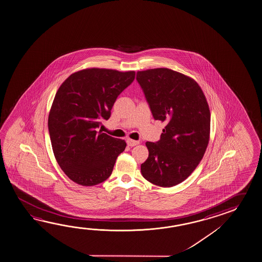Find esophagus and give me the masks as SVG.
<instances>
[{"instance_id": "1", "label": "esophagus", "mask_w": 262, "mask_h": 262, "mask_svg": "<svg viewBox=\"0 0 262 262\" xmlns=\"http://www.w3.org/2000/svg\"><path fill=\"white\" fill-rule=\"evenodd\" d=\"M127 144H128V146H135V145H137L139 144L138 141H134V140H132V139H127Z\"/></svg>"}]
</instances>
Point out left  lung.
Here are the masks:
<instances>
[{
	"mask_svg": "<svg viewBox=\"0 0 262 262\" xmlns=\"http://www.w3.org/2000/svg\"><path fill=\"white\" fill-rule=\"evenodd\" d=\"M136 79L156 120L167 125L160 140L145 143L148 158L141 165L143 178L171 187L193 172L206 152L210 112L193 79L168 69L138 71Z\"/></svg>",
	"mask_w": 262,
	"mask_h": 262,
	"instance_id": "1",
	"label": "left lung"
}]
</instances>
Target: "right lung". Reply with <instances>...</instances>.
Listing matches in <instances>:
<instances>
[{
  "instance_id": "add662e5",
  "label": "right lung",
  "mask_w": 262,
  "mask_h": 262,
  "mask_svg": "<svg viewBox=\"0 0 262 262\" xmlns=\"http://www.w3.org/2000/svg\"><path fill=\"white\" fill-rule=\"evenodd\" d=\"M134 71L88 69L70 75L55 94L48 118L53 151L64 174L78 184L103 183L126 143L98 132Z\"/></svg>"
}]
</instances>
